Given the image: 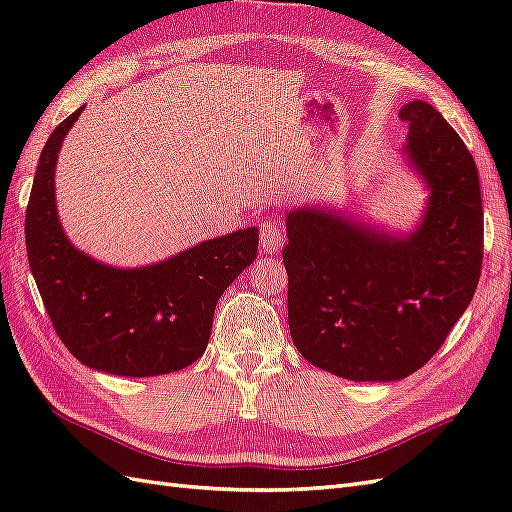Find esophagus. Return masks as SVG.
Wrapping results in <instances>:
<instances>
[{
  "label": "esophagus",
  "instance_id": "esophagus-1",
  "mask_svg": "<svg viewBox=\"0 0 512 512\" xmlns=\"http://www.w3.org/2000/svg\"><path fill=\"white\" fill-rule=\"evenodd\" d=\"M282 221L271 217L267 221L260 223V249L267 254H276L282 243Z\"/></svg>",
  "mask_w": 512,
  "mask_h": 512
}]
</instances>
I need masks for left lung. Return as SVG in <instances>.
I'll return each instance as SVG.
<instances>
[{"mask_svg":"<svg viewBox=\"0 0 512 512\" xmlns=\"http://www.w3.org/2000/svg\"><path fill=\"white\" fill-rule=\"evenodd\" d=\"M404 152L430 186L419 228L397 239L319 208L286 215L289 328L310 365L354 382H393L439 352L482 269L478 167L439 110L410 102Z\"/></svg>","mask_w":512,"mask_h":512,"instance_id":"left-lung-1","label":"left lung"}]
</instances>
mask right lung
<instances>
[{
  "label": "right lung",
  "mask_w": 512,
  "mask_h": 512,
  "mask_svg": "<svg viewBox=\"0 0 512 512\" xmlns=\"http://www.w3.org/2000/svg\"><path fill=\"white\" fill-rule=\"evenodd\" d=\"M78 108L49 136L26 210V247L52 326L82 365L115 376L152 378L204 354L221 293L254 263L258 228L199 243L141 269L97 263L60 228L54 171Z\"/></svg>",
  "instance_id": "obj_1"
}]
</instances>
